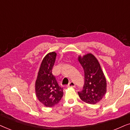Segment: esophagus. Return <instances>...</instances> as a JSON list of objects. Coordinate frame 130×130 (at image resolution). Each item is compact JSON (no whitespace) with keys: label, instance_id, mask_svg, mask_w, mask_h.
<instances>
[{"label":"esophagus","instance_id":"esophagus-1","mask_svg":"<svg viewBox=\"0 0 130 130\" xmlns=\"http://www.w3.org/2000/svg\"><path fill=\"white\" fill-rule=\"evenodd\" d=\"M68 87H75V84L74 82H70L67 86Z\"/></svg>","mask_w":130,"mask_h":130}]
</instances>
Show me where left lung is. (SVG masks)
Masks as SVG:
<instances>
[{
    "instance_id": "1",
    "label": "left lung",
    "mask_w": 130,
    "mask_h": 130,
    "mask_svg": "<svg viewBox=\"0 0 130 130\" xmlns=\"http://www.w3.org/2000/svg\"><path fill=\"white\" fill-rule=\"evenodd\" d=\"M78 60L84 71V87L78 94L83 102L94 105L102 99L106 94V78L98 60L93 54L78 56Z\"/></svg>"
}]
</instances>
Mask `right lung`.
I'll return each mask as SVG.
<instances>
[{"label":"right lung","mask_w":130,"mask_h":130,"mask_svg":"<svg viewBox=\"0 0 130 130\" xmlns=\"http://www.w3.org/2000/svg\"><path fill=\"white\" fill-rule=\"evenodd\" d=\"M56 53H47L43 59L35 83L36 95L40 102L46 107L58 104L63 96V88L59 86L52 70Z\"/></svg>","instance_id":"right-lung-1"}]
</instances>
